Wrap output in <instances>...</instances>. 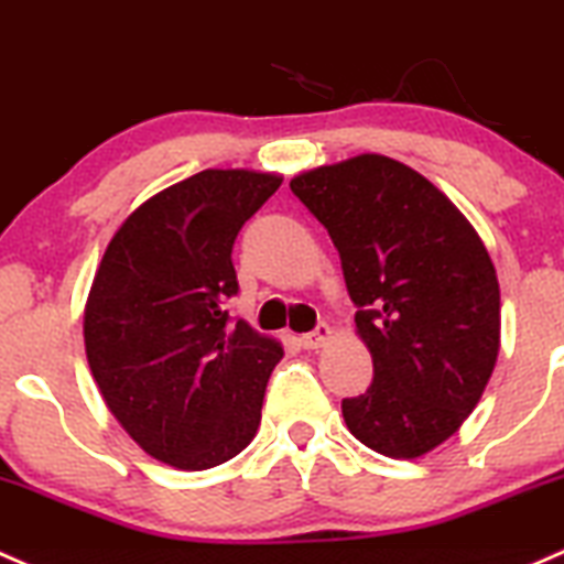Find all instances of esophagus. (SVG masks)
Returning <instances> with one entry per match:
<instances>
[{
	"mask_svg": "<svg viewBox=\"0 0 564 564\" xmlns=\"http://www.w3.org/2000/svg\"><path fill=\"white\" fill-rule=\"evenodd\" d=\"M329 337H332V329L327 327V324H318L316 329L307 332V335H302L300 343H302V346H305V348H322L324 343L329 340Z\"/></svg>",
	"mask_w": 564,
	"mask_h": 564,
	"instance_id": "1",
	"label": "esophagus"
}]
</instances>
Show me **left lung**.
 I'll use <instances>...</instances> for the list:
<instances>
[{"instance_id": "obj_1", "label": "left lung", "mask_w": 564, "mask_h": 564, "mask_svg": "<svg viewBox=\"0 0 564 564\" xmlns=\"http://www.w3.org/2000/svg\"><path fill=\"white\" fill-rule=\"evenodd\" d=\"M294 197L324 224L372 383L343 400L357 441L416 459L459 430L500 351V283L481 237L424 175L378 153L294 177Z\"/></svg>"}]
</instances>
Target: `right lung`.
<instances>
[{"label": "right lung", "instance_id": "1", "mask_svg": "<svg viewBox=\"0 0 564 564\" xmlns=\"http://www.w3.org/2000/svg\"><path fill=\"white\" fill-rule=\"evenodd\" d=\"M283 177L203 170L112 235L83 337L112 416L153 459L207 470L253 441L281 343L232 322V246Z\"/></svg>", "mask_w": 564, "mask_h": 564}]
</instances>
